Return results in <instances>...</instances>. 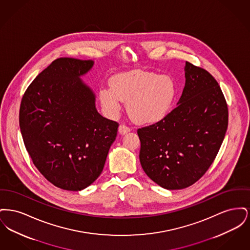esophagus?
Listing matches in <instances>:
<instances>
[{
	"mask_svg": "<svg viewBox=\"0 0 250 250\" xmlns=\"http://www.w3.org/2000/svg\"><path fill=\"white\" fill-rule=\"evenodd\" d=\"M130 131V128L128 126H126L125 125H120L119 133L122 135H125L126 133H128Z\"/></svg>",
	"mask_w": 250,
	"mask_h": 250,
	"instance_id": "obj_1",
	"label": "esophagus"
}]
</instances>
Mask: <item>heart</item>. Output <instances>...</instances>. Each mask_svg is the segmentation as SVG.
<instances>
[{
	"label": "heart",
	"instance_id": "heart-1",
	"mask_svg": "<svg viewBox=\"0 0 250 250\" xmlns=\"http://www.w3.org/2000/svg\"><path fill=\"white\" fill-rule=\"evenodd\" d=\"M110 87H102L98 97L108 115L114 116L121 109V101L127 102L126 109L134 122L153 125L164 119L176 97V85L168 75L133 70L114 75Z\"/></svg>",
	"mask_w": 250,
	"mask_h": 250
}]
</instances>
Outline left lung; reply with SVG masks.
<instances>
[{
    "instance_id": "obj_1",
    "label": "left lung",
    "mask_w": 250,
    "mask_h": 250,
    "mask_svg": "<svg viewBox=\"0 0 250 250\" xmlns=\"http://www.w3.org/2000/svg\"><path fill=\"white\" fill-rule=\"evenodd\" d=\"M177 106L138 129L144 172L168 190L190 187L214 162L228 128V106L214 77L189 62Z\"/></svg>"
}]
</instances>
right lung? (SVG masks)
Listing matches in <instances>:
<instances>
[{
    "mask_svg": "<svg viewBox=\"0 0 250 250\" xmlns=\"http://www.w3.org/2000/svg\"><path fill=\"white\" fill-rule=\"evenodd\" d=\"M92 60L59 58L24 93L20 127L26 150L40 173L55 187L83 190L101 174L118 123L104 118L95 95L81 77Z\"/></svg>",
    "mask_w": 250,
    "mask_h": 250,
    "instance_id": "add662e5",
    "label": "right lung"
}]
</instances>
